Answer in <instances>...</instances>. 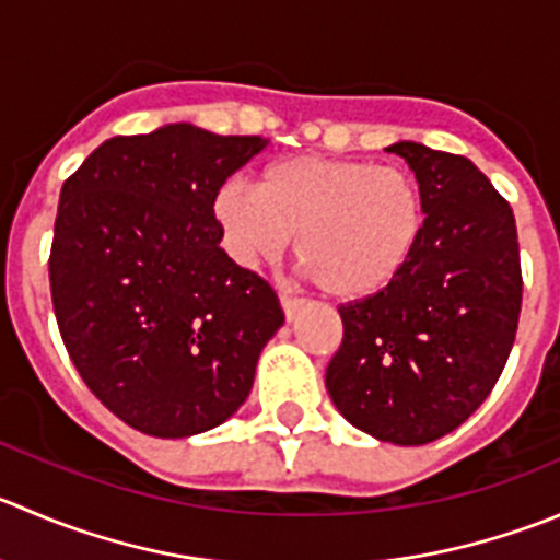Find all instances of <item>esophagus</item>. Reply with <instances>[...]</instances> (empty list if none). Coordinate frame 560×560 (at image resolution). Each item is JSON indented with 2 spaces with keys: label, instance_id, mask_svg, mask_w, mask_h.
Here are the masks:
<instances>
[{
  "label": "esophagus",
  "instance_id": "esophagus-1",
  "mask_svg": "<svg viewBox=\"0 0 560 560\" xmlns=\"http://www.w3.org/2000/svg\"><path fill=\"white\" fill-rule=\"evenodd\" d=\"M281 308H284V317L287 319H295V314L303 308V301H301V298L281 295Z\"/></svg>",
  "mask_w": 560,
  "mask_h": 560
}]
</instances>
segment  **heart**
Returning <instances> with one entry per match:
<instances>
[{
  "mask_svg": "<svg viewBox=\"0 0 560 560\" xmlns=\"http://www.w3.org/2000/svg\"><path fill=\"white\" fill-rule=\"evenodd\" d=\"M213 219L243 268L273 262L295 235V257L325 295L345 303L388 290L424 237L416 177L372 161L292 155L262 170L257 191L224 183Z\"/></svg>",
  "mask_w": 560,
  "mask_h": 560,
  "instance_id": "heart-1",
  "label": "heart"
}]
</instances>
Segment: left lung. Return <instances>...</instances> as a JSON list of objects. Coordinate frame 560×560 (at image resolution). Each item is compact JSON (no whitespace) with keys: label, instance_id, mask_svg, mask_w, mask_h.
I'll use <instances>...</instances> for the list:
<instances>
[{"label":"left lung","instance_id":"1","mask_svg":"<svg viewBox=\"0 0 560 560\" xmlns=\"http://www.w3.org/2000/svg\"><path fill=\"white\" fill-rule=\"evenodd\" d=\"M424 191L427 226L399 279L341 306L325 388L355 430L424 446L465 424L501 377L517 334V224L474 161L390 144Z\"/></svg>","mask_w":560,"mask_h":560}]
</instances>
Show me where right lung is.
I'll use <instances>...</instances> for the list:
<instances>
[{
  "instance_id": "add662e5",
  "label": "right lung",
  "mask_w": 560,
  "mask_h": 560,
  "mask_svg": "<svg viewBox=\"0 0 560 560\" xmlns=\"http://www.w3.org/2000/svg\"><path fill=\"white\" fill-rule=\"evenodd\" d=\"M265 148L170 122L106 139L65 180L48 259L59 334L86 388L144 435L224 424L284 325L213 219L215 191Z\"/></svg>"
}]
</instances>
